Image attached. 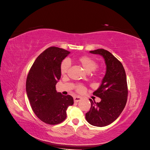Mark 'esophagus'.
<instances>
[{
  "instance_id": "obj_1",
  "label": "esophagus",
  "mask_w": 150,
  "mask_h": 150,
  "mask_svg": "<svg viewBox=\"0 0 150 150\" xmlns=\"http://www.w3.org/2000/svg\"><path fill=\"white\" fill-rule=\"evenodd\" d=\"M81 99H82V98L81 97H79V96H76V97H74V100L75 102L80 101Z\"/></svg>"
}]
</instances>
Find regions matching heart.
Returning <instances> with one entry per match:
<instances>
[{
    "label": "heart",
    "mask_w": 150,
    "mask_h": 150,
    "mask_svg": "<svg viewBox=\"0 0 150 150\" xmlns=\"http://www.w3.org/2000/svg\"><path fill=\"white\" fill-rule=\"evenodd\" d=\"M77 61L83 67L86 72L88 73L91 72L92 71L95 70L97 67V61L92 58L88 56L80 57L77 59ZM70 66V62L68 59H65L61 62L60 66V71L62 75H64L67 72ZM76 90L78 92H82L84 90V87L81 84H78L76 86Z\"/></svg>",
    "instance_id": "b5f03b06"
}]
</instances>
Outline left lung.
I'll return each mask as SVG.
<instances>
[{"label": "left lung", "mask_w": 150, "mask_h": 150, "mask_svg": "<svg viewBox=\"0 0 150 150\" xmlns=\"http://www.w3.org/2000/svg\"><path fill=\"white\" fill-rule=\"evenodd\" d=\"M103 58L106 74L94 96L101 98L99 103L89 99L91 106L86 114V119L91 125L103 127L112 123L119 117L127 101V76L122 63L114 55L104 49L89 52Z\"/></svg>", "instance_id": "8db88e82"}]
</instances>
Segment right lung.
Returning <instances> with one entry per match:
<instances>
[{
  "label": "right lung",
  "instance_id": "obj_1",
  "mask_svg": "<svg viewBox=\"0 0 150 150\" xmlns=\"http://www.w3.org/2000/svg\"><path fill=\"white\" fill-rule=\"evenodd\" d=\"M70 52L50 47L39 55L31 66L26 81L27 95L33 112L41 121L57 125L67 117L66 110L74 104L69 95L57 92L61 63Z\"/></svg>",
  "mask_w": 150,
  "mask_h": 150
}]
</instances>
